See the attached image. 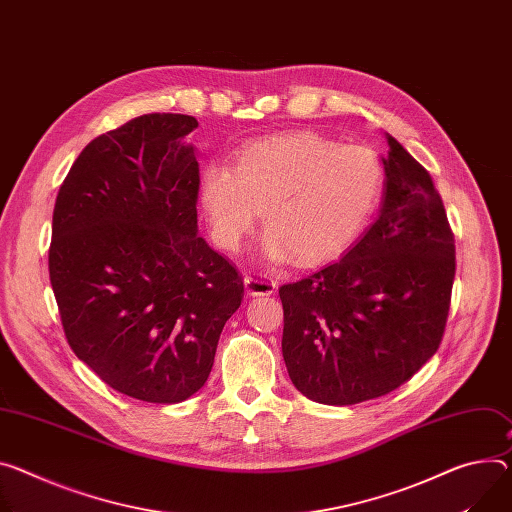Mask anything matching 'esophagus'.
<instances>
[{
	"label": "esophagus",
	"instance_id": "obj_1",
	"mask_svg": "<svg viewBox=\"0 0 512 512\" xmlns=\"http://www.w3.org/2000/svg\"><path fill=\"white\" fill-rule=\"evenodd\" d=\"M245 292L249 296H269V294L275 292V284H273V280H269V277H265V275L249 273L245 277Z\"/></svg>",
	"mask_w": 512,
	"mask_h": 512
}]
</instances>
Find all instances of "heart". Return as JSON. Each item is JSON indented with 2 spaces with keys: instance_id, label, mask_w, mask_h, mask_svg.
Wrapping results in <instances>:
<instances>
[{
  "instance_id": "b5f03b06",
  "label": "heart",
  "mask_w": 512,
  "mask_h": 512,
  "mask_svg": "<svg viewBox=\"0 0 512 512\" xmlns=\"http://www.w3.org/2000/svg\"><path fill=\"white\" fill-rule=\"evenodd\" d=\"M384 185L376 151L292 132L245 147L232 167L210 163L200 177V204L222 249H237L261 212L263 255L271 263L294 255L300 265H314L361 235Z\"/></svg>"
}]
</instances>
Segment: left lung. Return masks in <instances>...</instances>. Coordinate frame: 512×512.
Wrapping results in <instances>:
<instances>
[{"label":"left lung","mask_w":512,"mask_h":512,"mask_svg":"<svg viewBox=\"0 0 512 512\" xmlns=\"http://www.w3.org/2000/svg\"><path fill=\"white\" fill-rule=\"evenodd\" d=\"M388 145L378 220L339 261L280 288L290 380L320 404L390 394L443 339L453 232L429 171L394 136Z\"/></svg>","instance_id":"8db88e82"}]
</instances>
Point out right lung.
Wrapping results in <instances>:
<instances>
[{
	"label": "right lung",
	"instance_id": "add662e5",
	"mask_svg": "<svg viewBox=\"0 0 512 512\" xmlns=\"http://www.w3.org/2000/svg\"><path fill=\"white\" fill-rule=\"evenodd\" d=\"M198 120L145 114L94 138L53 212L51 286L73 353L110 388L175 404L208 380L239 271L198 235Z\"/></svg>",
	"mask_w": 512,
	"mask_h": 512
}]
</instances>
